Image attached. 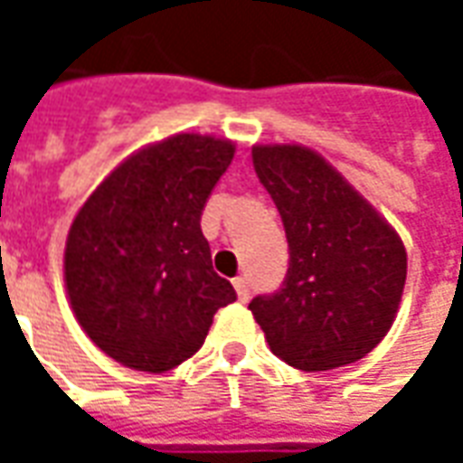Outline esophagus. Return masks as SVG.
I'll return each mask as SVG.
<instances>
[{"label": "esophagus", "mask_w": 463, "mask_h": 463, "mask_svg": "<svg viewBox=\"0 0 463 463\" xmlns=\"http://www.w3.org/2000/svg\"><path fill=\"white\" fill-rule=\"evenodd\" d=\"M232 285H235V292H238V298H241L242 302L250 298V282H248V278H235Z\"/></svg>", "instance_id": "obj_1"}]
</instances>
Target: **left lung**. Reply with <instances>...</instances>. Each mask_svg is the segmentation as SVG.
I'll return each instance as SVG.
<instances>
[{
  "mask_svg": "<svg viewBox=\"0 0 463 463\" xmlns=\"http://www.w3.org/2000/svg\"><path fill=\"white\" fill-rule=\"evenodd\" d=\"M252 165L288 235V275L248 305L272 354L325 372L377 347L397 315L407 250L394 228L322 156L255 146Z\"/></svg>",
  "mask_w": 463,
  "mask_h": 463,
  "instance_id": "left-lung-1",
  "label": "left lung"
}]
</instances>
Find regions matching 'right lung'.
<instances>
[{
	"instance_id": "add662e5",
	"label": "right lung",
	"mask_w": 463,
	"mask_h": 463,
	"mask_svg": "<svg viewBox=\"0 0 463 463\" xmlns=\"http://www.w3.org/2000/svg\"><path fill=\"white\" fill-rule=\"evenodd\" d=\"M235 146L178 133L133 153L76 213L64 278L84 332L126 367L168 372L238 295L213 270L201 215Z\"/></svg>"
}]
</instances>
